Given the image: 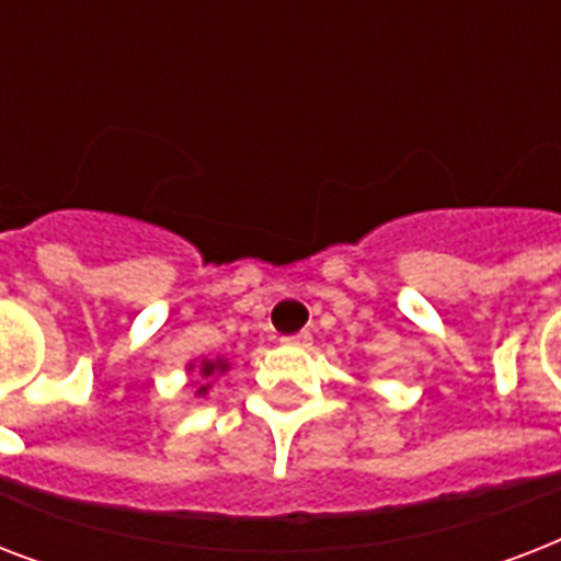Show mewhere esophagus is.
Wrapping results in <instances>:
<instances>
[{
	"mask_svg": "<svg viewBox=\"0 0 561 561\" xmlns=\"http://www.w3.org/2000/svg\"><path fill=\"white\" fill-rule=\"evenodd\" d=\"M282 343H288V346H311V334L308 332H297V334H288V337H282Z\"/></svg>",
	"mask_w": 561,
	"mask_h": 561,
	"instance_id": "esophagus-1",
	"label": "esophagus"
}]
</instances>
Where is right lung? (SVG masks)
<instances>
[{
  "mask_svg": "<svg viewBox=\"0 0 561 561\" xmlns=\"http://www.w3.org/2000/svg\"><path fill=\"white\" fill-rule=\"evenodd\" d=\"M188 369H194V364H188ZM227 369H229V364L224 358H215V360L203 358L201 360L203 378H209V375H215V373H227ZM206 392H209V383H197V392H194V396H206Z\"/></svg>",
  "mask_w": 561,
  "mask_h": 561,
  "instance_id": "obj_1",
  "label": "right lung"
}]
</instances>
